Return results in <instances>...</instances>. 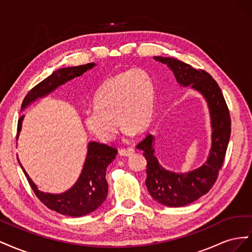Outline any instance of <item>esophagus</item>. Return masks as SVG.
I'll return each instance as SVG.
<instances>
[{
    "mask_svg": "<svg viewBox=\"0 0 252 252\" xmlns=\"http://www.w3.org/2000/svg\"><path fill=\"white\" fill-rule=\"evenodd\" d=\"M120 156L122 157H130L134 154V149L133 148H127V149H121L119 151Z\"/></svg>",
    "mask_w": 252,
    "mask_h": 252,
    "instance_id": "obj_1",
    "label": "esophagus"
}]
</instances>
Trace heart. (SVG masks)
<instances>
[{
    "label": "heart",
    "mask_w": 252,
    "mask_h": 252,
    "mask_svg": "<svg viewBox=\"0 0 252 252\" xmlns=\"http://www.w3.org/2000/svg\"><path fill=\"white\" fill-rule=\"evenodd\" d=\"M155 102L154 78L146 69L132 68L102 84L94 96V108L83 114L84 125L98 140L109 142L117 134L119 120L124 133L130 136L149 127Z\"/></svg>",
    "instance_id": "b5f03b06"
}]
</instances>
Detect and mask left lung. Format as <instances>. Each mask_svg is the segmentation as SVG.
I'll use <instances>...</instances> for the list:
<instances>
[{"label": "left lung", "mask_w": 252, "mask_h": 252, "mask_svg": "<svg viewBox=\"0 0 252 252\" xmlns=\"http://www.w3.org/2000/svg\"><path fill=\"white\" fill-rule=\"evenodd\" d=\"M166 64L175 80L183 87L197 91L208 106L211 126V147L206 162L199 168L188 172H174L165 169L155 156V136L148 134L138 146L147 159V179L145 184L150 195L159 204L169 207H182L207 193L218 179L225 158L231 132L229 110L222 91L211 75L197 70L174 58L154 57Z\"/></svg>", "instance_id": "1"}]
</instances>
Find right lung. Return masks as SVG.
<instances>
[{
  "instance_id": "right-lung-1",
  "label": "right lung",
  "mask_w": 252,
  "mask_h": 252,
  "mask_svg": "<svg viewBox=\"0 0 252 252\" xmlns=\"http://www.w3.org/2000/svg\"><path fill=\"white\" fill-rule=\"evenodd\" d=\"M95 63H88L86 65L72 66L60 68L53 71L48 78L37 84L22 103L21 111L26 109L39 98L47 96L53 93L58 87L64 85L65 83L72 79L80 77L95 67ZM25 116H22L18 122V135L22 130L23 120ZM118 150L106 144L97 142H89L87 145V155L84 162L82 171L77 182L62 193L43 192L37 189L33 181L30 179L24 167L20 163L24 171L30 186L40 201L51 210H55L61 215L79 218L87 216L96 210L104 203L108 193V184L106 181V168L116 158Z\"/></svg>"
}]
</instances>
